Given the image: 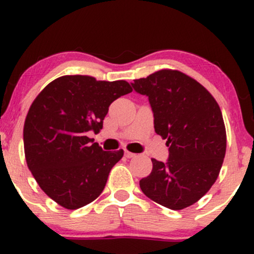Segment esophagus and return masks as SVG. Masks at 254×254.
Returning <instances> with one entry per match:
<instances>
[{"mask_svg":"<svg viewBox=\"0 0 254 254\" xmlns=\"http://www.w3.org/2000/svg\"><path fill=\"white\" fill-rule=\"evenodd\" d=\"M125 156H127V159H131V157H135V156H136V154L131 153V151H127V150H125Z\"/></svg>","mask_w":254,"mask_h":254,"instance_id":"1","label":"esophagus"}]
</instances>
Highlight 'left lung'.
Instances as JSON below:
<instances>
[{"mask_svg": "<svg viewBox=\"0 0 254 254\" xmlns=\"http://www.w3.org/2000/svg\"><path fill=\"white\" fill-rule=\"evenodd\" d=\"M131 86L149 99L155 132L167 139L170 151L167 162L151 159L153 170L139 188L166 208H188L210 190L222 167L227 136L220 106L202 84L178 70L162 69Z\"/></svg>", "mask_w": 254, "mask_h": 254, "instance_id": "8db88e82", "label": "left lung"}]
</instances>
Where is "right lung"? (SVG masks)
<instances>
[{
    "label": "right lung",
    "instance_id": "add662e5",
    "mask_svg": "<svg viewBox=\"0 0 254 254\" xmlns=\"http://www.w3.org/2000/svg\"><path fill=\"white\" fill-rule=\"evenodd\" d=\"M131 92L124 80L65 75L32 103L24 125L26 162L40 189L61 206L82 208L103 192L124 151H104L87 135L103 129L110 105Z\"/></svg>",
    "mask_w": 254,
    "mask_h": 254
}]
</instances>
